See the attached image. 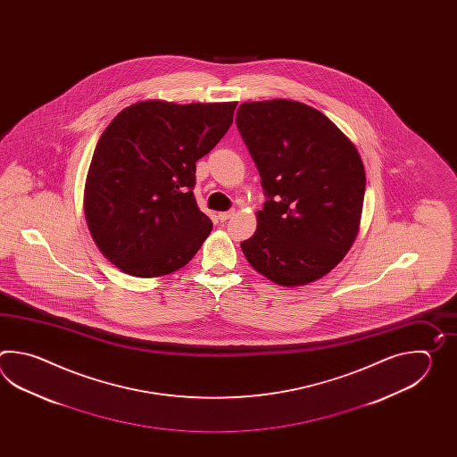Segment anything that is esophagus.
I'll return each mask as SVG.
<instances>
[{"label":"esophagus","mask_w":457,"mask_h":457,"mask_svg":"<svg viewBox=\"0 0 457 457\" xmlns=\"http://www.w3.org/2000/svg\"><path fill=\"white\" fill-rule=\"evenodd\" d=\"M232 215L233 211H228V212H220V214H219V220H220V222H225V220H228Z\"/></svg>","instance_id":"1"}]
</instances>
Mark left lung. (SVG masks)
I'll return each mask as SVG.
<instances>
[{"label":"left lung","mask_w":457,"mask_h":457,"mask_svg":"<svg viewBox=\"0 0 457 457\" xmlns=\"http://www.w3.org/2000/svg\"><path fill=\"white\" fill-rule=\"evenodd\" d=\"M237 127L268 197L245 258L284 287L320 279L360 232L366 173L356 146L320 111L289 99L243 103Z\"/></svg>","instance_id":"1"}]
</instances>
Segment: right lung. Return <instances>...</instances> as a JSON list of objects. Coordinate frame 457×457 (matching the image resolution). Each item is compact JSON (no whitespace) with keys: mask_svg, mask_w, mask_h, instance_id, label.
Returning <instances> with one entry per match:
<instances>
[{"mask_svg":"<svg viewBox=\"0 0 457 457\" xmlns=\"http://www.w3.org/2000/svg\"><path fill=\"white\" fill-rule=\"evenodd\" d=\"M237 103L140 101L97 140L85 217L99 252L120 271L160 278L195 258L212 230L195 204V162L232 126Z\"/></svg>","mask_w":457,"mask_h":457,"instance_id":"right-lung-1","label":"right lung"}]
</instances>
